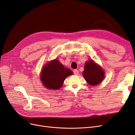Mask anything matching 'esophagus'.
Masks as SVG:
<instances>
[{"label": "esophagus", "mask_w": 135, "mask_h": 135, "mask_svg": "<svg viewBox=\"0 0 135 135\" xmlns=\"http://www.w3.org/2000/svg\"><path fill=\"white\" fill-rule=\"evenodd\" d=\"M74 74L75 75H78L79 74V71L78 70H76V69H75V70H74Z\"/></svg>", "instance_id": "1"}]
</instances>
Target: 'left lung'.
Returning a JSON list of instances; mask_svg holds the SVG:
<instances>
[{
  "label": "left lung",
  "mask_w": 135,
  "mask_h": 135,
  "mask_svg": "<svg viewBox=\"0 0 135 135\" xmlns=\"http://www.w3.org/2000/svg\"><path fill=\"white\" fill-rule=\"evenodd\" d=\"M83 75L89 85L94 86L100 84L104 79L105 72L100 65L89 60L85 63Z\"/></svg>",
  "instance_id": "8db88e82"
}]
</instances>
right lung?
Returning a JSON list of instances; mask_svg holds the SVG:
<instances>
[{"mask_svg":"<svg viewBox=\"0 0 135 135\" xmlns=\"http://www.w3.org/2000/svg\"><path fill=\"white\" fill-rule=\"evenodd\" d=\"M73 74L70 69L63 66L59 60L55 59L47 63L40 73V80L46 88L59 89L66 78Z\"/></svg>","mask_w":135,"mask_h":135,"instance_id":"add662e5","label":"right lung"}]
</instances>
